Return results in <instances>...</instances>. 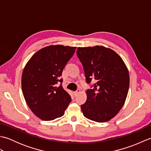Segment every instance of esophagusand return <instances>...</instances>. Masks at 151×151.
I'll list each match as a JSON object with an SVG mask.
<instances>
[{
    "mask_svg": "<svg viewBox=\"0 0 151 151\" xmlns=\"http://www.w3.org/2000/svg\"><path fill=\"white\" fill-rule=\"evenodd\" d=\"M81 89H77V90H76V91H75V92H74V95H75V96H76V95H78V94L80 92H81Z\"/></svg>",
    "mask_w": 151,
    "mask_h": 151,
    "instance_id": "34e87169",
    "label": "esophagus"
}]
</instances>
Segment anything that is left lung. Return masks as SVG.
Wrapping results in <instances>:
<instances>
[{"instance_id":"8db88e82","label":"left lung","mask_w":151,"mask_h":151,"mask_svg":"<svg viewBox=\"0 0 151 151\" xmlns=\"http://www.w3.org/2000/svg\"><path fill=\"white\" fill-rule=\"evenodd\" d=\"M76 54L84 67L86 82L95 81L86 91L81 105L84 117L99 123L114 117L123 107L129 91L127 67L118 54L102 46L78 47Z\"/></svg>"}]
</instances>
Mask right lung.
<instances>
[{
  "mask_svg": "<svg viewBox=\"0 0 151 151\" xmlns=\"http://www.w3.org/2000/svg\"><path fill=\"white\" fill-rule=\"evenodd\" d=\"M76 49L60 45L44 47L24 67L21 78L22 93L28 107L41 119L52 121L62 117L71 101L62 87L60 76Z\"/></svg>",
  "mask_w": 151,
  "mask_h": 151,
  "instance_id": "add662e5",
  "label": "right lung"
}]
</instances>
